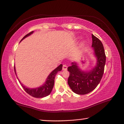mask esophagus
<instances>
[{"mask_svg": "<svg viewBox=\"0 0 124 124\" xmlns=\"http://www.w3.org/2000/svg\"><path fill=\"white\" fill-rule=\"evenodd\" d=\"M62 70H67V66L66 65H63L62 66Z\"/></svg>", "mask_w": 124, "mask_h": 124, "instance_id": "esophagus-1", "label": "esophagus"}]
</instances>
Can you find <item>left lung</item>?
Instances as JSON below:
<instances>
[{
    "instance_id": "8db88e82",
    "label": "left lung",
    "mask_w": 124,
    "mask_h": 124,
    "mask_svg": "<svg viewBox=\"0 0 124 124\" xmlns=\"http://www.w3.org/2000/svg\"><path fill=\"white\" fill-rule=\"evenodd\" d=\"M92 46L97 58L96 66L89 71L80 69L76 62L68 67L70 74L68 83L72 91L78 95H85L92 92L99 84L103 76L106 56L101 41L93 34Z\"/></svg>"
}]
</instances>
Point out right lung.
<instances>
[{
	"label": "right lung",
	"mask_w": 124,
	"mask_h": 124,
	"mask_svg": "<svg viewBox=\"0 0 124 124\" xmlns=\"http://www.w3.org/2000/svg\"><path fill=\"white\" fill-rule=\"evenodd\" d=\"M33 32V31H32L31 32H29L26 35H25L23 37V38L21 40V41L23 40L25 38H26L27 37L31 35ZM62 64H61L58 67H57V68H56L55 69H54L49 75H48V76L47 77L45 83L43 84L42 86H41L40 87H37L36 88H29L28 87H26L21 83V82L19 81V80L18 79V78L17 79L18 81H19L20 83H21L22 87H23V89H24V91L27 93H28L29 95L31 96L32 97H35V98H43V97H46L50 94V93H51L52 89H53V86H54L55 76L56 75V74L57 73L58 71H60L62 70ZM14 68L15 73H16V74L15 67Z\"/></svg>",
	"instance_id": "obj_1"
}]
</instances>
